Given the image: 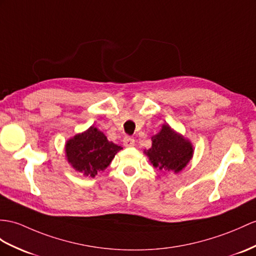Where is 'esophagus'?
Segmentation results:
<instances>
[{
	"label": "esophagus",
	"mask_w": 256,
	"mask_h": 256,
	"mask_svg": "<svg viewBox=\"0 0 256 256\" xmlns=\"http://www.w3.org/2000/svg\"><path fill=\"white\" fill-rule=\"evenodd\" d=\"M122 143L124 146H134V139L132 138V136H124V140H122Z\"/></svg>",
	"instance_id": "esophagus-1"
}]
</instances>
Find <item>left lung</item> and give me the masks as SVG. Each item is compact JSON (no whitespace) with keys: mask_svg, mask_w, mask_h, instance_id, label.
<instances>
[{"mask_svg":"<svg viewBox=\"0 0 256 256\" xmlns=\"http://www.w3.org/2000/svg\"><path fill=\"white\" fill-rule=\"evenodd\" d=\"M152 146L144 150L150 163L162 172L178 174L193 158V146L189 139L164 124L160 132L152 136Z\"/></svg>","mask_w":256,"mask_h":256,"instance_id":"1","label":"left lung"}]
</instances>
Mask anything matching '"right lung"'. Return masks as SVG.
<instances>
[{"label":"right lung","instance_id":"add662e5","mask_svg":"<svg viewBox=\"0 0 256 256\" xmlns=\"http://www.w3.org/2000/svg\"><path fill=\"white\" fill-rule=\"evenodd\" d=\"M122 148L108 141L101 130L91 126L84 132L74 134L65 144L68 163L86 177L94 178L106 170L118 151Z\"/></svg>","mask_w":256,"mask_h":256}]
</instances>
